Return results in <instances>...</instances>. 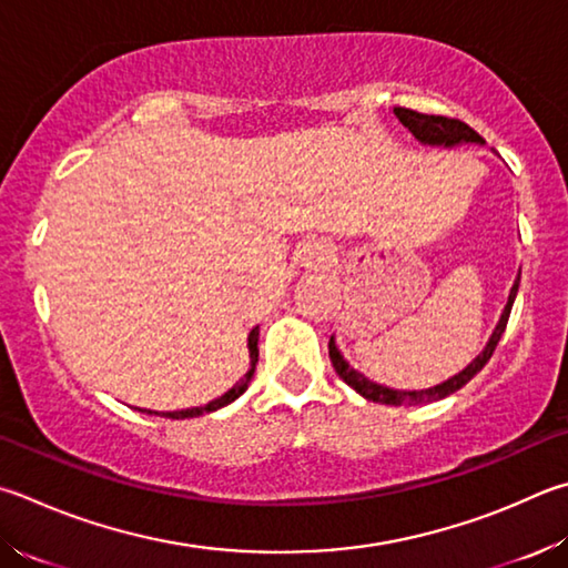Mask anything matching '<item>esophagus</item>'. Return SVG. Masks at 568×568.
<instances>
[{
  "label": "esophagus",
  "instance_id": "1",
  "mask_svg": "<svg viewBox=\"0 0 568 568\" xmlns=\"http://www.w3.org/2000/svg\"><path fill=\"white\" fill-rule=\"evenodd\" d=\"M301 263H303L305 271H311V273L325 271V267L329 265V251H327V245H323V243L307 245V248H305L303 255H301Z\"/></svg>",
  "mask_w": 568,
  "mask_h": 568
}]
</instances>
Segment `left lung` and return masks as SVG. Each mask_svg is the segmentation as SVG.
<instances>
[{"label":"left lung","instance_id":"obj_1","mask_svg":"<svg viewBox=\"0 0 568 568\" xmlns=\"http://www.w3.org/2000/svg\"><path fill=\"white\" fill-rule=\"evenodd\" d=\"M395 116L399 119V123L405 129L412 131V136H415L422 146H442V149H455V146H464V143H479L484 146V139L479 136L477 131L467 123L459 121V119H447V116H429V113H419V111H412V109H395ZM519 277L521 271L517 275V281H514L509 297H507V305H504L501 317L497 327H494V333L489 335L487 345H484L481 353L471 359V363L459 369L457 375H452L445 383H439L435 387H425V389H395V387H387V385H379L373 383V379L365 377L363 373H357V369L347 363L339 353V347L335 345V337H329V359H333V367L335 373L339 375V379H345V385L353 387L357 395H363L365 399H373L379 402V405H395V407H409V405H425V402H435V399H445L449 395H455L457 389H462L464 385L469 383V379L479 373V369L489 363V357L494 355V349H497L499 339L504 335V327H507V320L511 313V305L517 301V291H519Z\"/></svg>","mask_w":568,"mask_h":568}]
</instances>
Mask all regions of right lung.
I'll use <instances>...</instances> for the list:
<instances>
[{
	"instance_id": "obj_1",
	"label": "right lung",
	"mask_w": 568,
	"mask_h": 568,
	"mask_svg": "<svg viewBox=\"0 0 568 568\" xmlns=\"http://www.w3.org/2000/svg\"><path fill=\"white\" fill-rule=\"evenodd\" d=\"M257 335H261V327H253V329H251V335H248V355H251V367H248V373H245V375L239 379V383H235L229 392H225V395L211 399L209 405H203V407L176 409V412H151V409H141V412H146V415L171 417V419H185V417H201V415H205V412H215V409H221V407H225V405H231L233 399H239V397L243 395V392L248 389L251 379H253L255 365H257Z\"/></svg>"
}]
</instances>
